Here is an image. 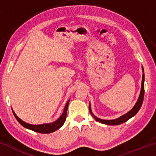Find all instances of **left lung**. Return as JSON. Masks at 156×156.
<instances>
[{
	"instance_id": "obj_1",
	"label": "left lung",
	"mask_w": 156,
	"mask_h": 156,
	"mask_svg": "<svg viewBox=\"0 0 156 156\" xmlns=\"http://www.w3.org/2000/svg\"><path fill=\"white\" fill-rule=\"evenodd\" d=\"M142 72H144V69L142 67ZM144 73H142V84H141V90H140V93L138 99L137 100L136 103L134 105L132 109L128 112L125 114H124L122 115H121L120 117L116 118V119L114 120H103V119H100V118H97L96 116H95L93 113L91 112V105L89 103V112L91 114V115L94 118V119L96 120L98 122H99L100 123L105 124V125H120V124H122L124 122H125L127 121L129 119H130L132 117H133L138 112V111L140 109V107L142 105V102H143V99H144Z\"/></svg>"
}]
</instances>
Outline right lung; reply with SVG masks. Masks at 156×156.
I'll return each instance as SVG.
<instances>
[{
    "mask_svg": "<svg viewBox=\"0 0 156 156\" xmlns=\"http://www.w3.org/2000/svg\"><path fill=\"white\" fill-rule=\"evenodd\" d=\"M69 100H69L67 102V103H66L64 111H63V113H62V115L60 116L58 119H57L56 121H54V122H51V123H45V124H42V125H31V124H29L24 122V121L21 120L20 118H18L13 109H12V112L15 116L16 119L18 120V122H19L21 125L24 126L25 128L30 129V130H32L35 132H38V133H52V132H54L55 131H56L57 129H60L63 125H64L66 120V116H67V108H68Z\"/></svg>",
    "mask_w": 156,
    "mask_h": 156,
    "instance_id": "right-lung-1",
    "label": "right lung"
}]
</instances>
